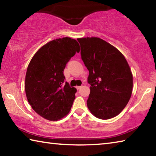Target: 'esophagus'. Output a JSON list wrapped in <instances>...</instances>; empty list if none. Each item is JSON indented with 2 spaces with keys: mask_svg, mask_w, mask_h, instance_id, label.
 Listing matches in <instances>:
<instances>
[{
  "mask_svg": "<svg viewBox=\"0 0 156 156\" xmlns=\"http://www.w3.org/2000/svg\"><path fill=\"white\" fill-rule=\"evenodd\" d=\"M76 89H78H78H80V88H81V86H76Z\"/></svg>",
  "mask_w": 156,
  "mask_h": 156,
  "instance_id": "esophagus-1",
  "label": "esophagus"
}]
</instances>
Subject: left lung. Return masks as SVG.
<instances>
[{
  "label": "left lung",
  "mask_w": 156,
  "mask_h": 156,
  "mask_svg": "<svg viewBox=\"0 0 156 156\" xmlns=\"http://www.w3.org/2000/svg\"><path fill=\"white\" fill-rule=\"evenodd\" d=\"M80 54L89 70L90 94L87 105L92 114L107 120L118 115L130 99L133 75L118 50L96 37L78 38Z\"/></svg>",
  "instance_id": "8db88e82"
}]
</instances>
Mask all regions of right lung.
<instances>
[{
    "label": "right lung",
    "instance_id": "right-lung-1",
    "mask_svg": "<svg viewBox=\"0 0 156 156\" xmlns=\"http://www.w3.org/2000/svg\"><path fill=\"white\" fill-rule=\"evenodd\" d=\"M79 51L80 45L74 39H56L42 47L28 65L26 96L32 109L45 119H61L72 107L76 89L65 82L63 72L71 58Z\"/></svg>",
    "mask_w": 156,
    "mask_h": 156
}]
</instances>
